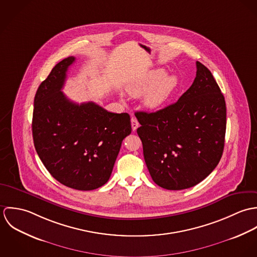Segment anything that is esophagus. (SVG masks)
Segmentation results:
<instances>
[{"label": "esophagus", "mask_w": 257, "mask_h": 257, "mask_svg": "<svg viewBox=\"0 0 257 257\" xmlns=\"http://www.w3.org/2000/svg\"><path fill=\"white\" fill-rule=\"evenodd\" d=\"M131 121H132V128H133L134 132H136L137 128L140 126V123H139L137 117H134V116H133L132 119H131Z\"/></svg>", "instance_id": "1"}]
</instances>
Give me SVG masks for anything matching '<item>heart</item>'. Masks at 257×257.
<instances>
[{"label":"heart","instance_id":"1","mask_svg":"<svg viewBox=\"0 0 257 257\" xmlns=\"http://www.w3.org/2000/svg\"><path fill=\"white\" fill-rule=\"evenodd\" d=\"M178 83L177 76H167L166 70L157 68L134 80L127 86V92L136 98L146 95L144 98L145 106L155 110L162 107L170 99Z\"/></svg>","mask_w":257,"mask_h":257}]
</instances>
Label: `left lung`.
<instances>
[{
  "mask_svg": "<svg viewBox=\"0 0 257 257\" xmlns=\"http://www.w3.org/2000/svg\"><path fill=\"white\" fill-rule=\"evenodd\" d=\"M196 66L193 84L176 103L154 112H136L150 176L167 190H183L203 181L223 151L224 97L211 71L199 61Z\"/></svg>",
  "mask_w": 257,
  "mask_h": 257,
  "instance_id": "8db88e82",
  "label": "left lung"
}]
</instances>
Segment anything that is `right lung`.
<instances>
[{"label": "right lung", "mask_w": 257, "mask_h": 257, "mask_svg": "<svg viewBox=\"0 0 257 257\" xmlns=\"http://www.w3.org/2000/svg\"><path fill=\"white\" fill-rule=\"evenodd\" d=\"M75 57L57 63L35 97L33 137L48 172L69 188L89 191L110 179L121 142L132 133L131 116L88 102L76 104L61 92Z\"/></svg>", "instance_id": "right-lung-1"}]
</instances>
